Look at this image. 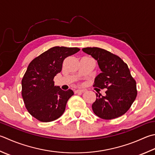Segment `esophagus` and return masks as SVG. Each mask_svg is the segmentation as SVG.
Instances as JSON below:
<instances>
[{
  "label": "esophagus",
  "instance_id": "obj_1",
  "mask_svg": "<svg viewBox=\"0 0 155 155\" xmlns=\"http://www.w3.org/2000/svg\"><path fill=\"white\" fill-rule=\"evenodd\" d=\"M85 91V90L84 89H77L75 91V93H84Z\"/></svg>",
  "mask_w": 155,
  "mask_h": 155
}]
</instances>
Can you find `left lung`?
<instances>
[{
	"instance_id": "left-lung-1",
	"label": "left lung",
	"mask_w": 155,
	"mask_h": 155,
	"mask_svg": "<svg viewBox=\"0 0 155 155\" xmlns=\"http://www.w3.org/2000/svg\"><path fill=\"white\" fill-rule=\"evenodd\" d=\"M83 51L97 61L101 72L95 78L93 87L107 89L105 96L96 93L92 105L96 116L112 120L124 114L131 107L137 95L136 83L128 65L119 56L99 48H85Z\"/></svg>"
}]
</instances>
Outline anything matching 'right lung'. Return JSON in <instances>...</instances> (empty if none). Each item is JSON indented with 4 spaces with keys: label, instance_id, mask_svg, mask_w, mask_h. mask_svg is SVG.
Here are the masks:
<instances>
[{
    "label": "right lung",
    "instance_id": "add662e5",
    "mask_svg": "<svg viewBox=\"0 0 155 155\" xmlns=\"http://www.w3.org/2000/svg\"><path fill=\"white\" fill-rule=\"evenodd\" d=\"M79 50L78 48L55 46L29 63L21 81V95L27 111L35 119L52 122L64 112L74 92L54 86V78L61 72L64 60Z\"/></svg>",
    "mask_w": 155,
    "mask_h": 155
}]
</instances>
